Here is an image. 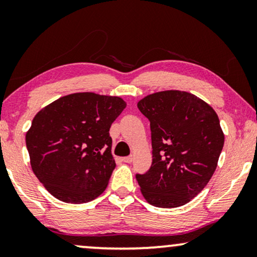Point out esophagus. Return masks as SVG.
Returning <instances> with one entry per match:
<instances>
[{
	"label": "esophagus",
	"mask_w": 257,
	"mask_h": 257,
	"mask_svg": "<svg viewBox=\"0 0 257 257\" xmlns=\"http://www.w3.org/2000/svg\"><path fill=\"white\" fill-rule=\"evenodd\" d=\"M122 161H124V163H127V164H130V163H132L133 161V157L132 156H130V157H124L121 159Z\"/></svg>",
	"instance_id": "34e87169"
}]
</instances>
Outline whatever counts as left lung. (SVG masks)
I'll use <instances>...</instances> for the list:
<instances>
[{"label":"left lung","instance_id":"8db88e82","mask_svg":"<svg viewBox=\"0 0 257 257\" xmlns=\"http://www.w3.org/2000/svg\"><path fill=\"white\" fill-rule=\"evenodd\" d=\"M150 120L152 166L137 174L144 198L160 208L184 206L216 170L224 135L216 112L194 94L167 90L138 101Z\"/></svg>","mask_w":257,"mask_h":257}]
</instances>
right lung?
<instances>
[{"instance_id":"right-lung-1","label":"right lung","mask_w":257,"mask_h":257,"mask_svg":"<svg viewBox=\"0 0 257 257\" xmlns=\"http://www.w3.org/2000/svg\"><path fill=\"white\" fill-rule=\"evenodd\" d=\"M125 107L120 97L78 92L35 115L27 149L33 172L51 195L85 203L105 191L115 167L108 131Z\"/></svg>"}]
</instances>
